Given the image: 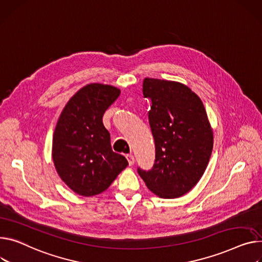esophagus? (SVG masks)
<instances>
[{"mask_svg": "<svg viewBox=\"0 0 262 262\" xmlns=\"http://www.w3.org/2000/svg\"><path fill=\"white\" fill-rule=\"evenodd\" d=\"M126 158H127V161H128V164L132 166L135 164V157L133 154H128L126 155Z\"/></svg>", "mask_w": 262, "mask_h": 262, "instance_id": "34e87169", "label": "esophagus"}]
</instances>
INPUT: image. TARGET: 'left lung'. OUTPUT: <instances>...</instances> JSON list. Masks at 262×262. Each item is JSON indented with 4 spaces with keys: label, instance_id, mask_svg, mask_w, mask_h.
I'll return each mask as SVG.
<instances>
[{
    "label": "left lung",
    "instance_id": "1",
    "mask_svg": "<svg viewBox=\"0 0 262 262\" xmlns=\"http://www.w3.org/2000/svg\"><path fill=\"white\" fill-rule=\"evenodd\" d=\"M142 92L151 101L148 122L156 152L151 168L138 167V173L159 197H181L197 184L213 149L203 103L178 82L145 78Z\"/></svg>",
    "mask_w": 262,
    "mask_h": 262
}]
</instances>
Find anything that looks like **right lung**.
<instances>
[{"mask_svg":"<svg viewBox=\"0 0 262 262\" xmlns=\"http://www.w3.org/2000/svg\"><path fill=\"white\" fill-rule=\"evenodd\" d=\"M120 96L111 85L89 84L64 107L52 139V159L75 193L91 197L108 188L128 162L113 151L103 115Z\"/></svg>","mask_w":262,"mask_h":262,"instance_id":"obj_1","label":"right lung"}]
</instances>
